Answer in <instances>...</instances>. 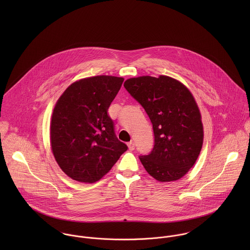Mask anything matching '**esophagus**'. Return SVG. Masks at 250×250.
Segmentation results:
<instances>
[{"instance_id": "1", "label": "esophagus", "mask_w": 250, "mask_h": 250, "mask_svg": "<svg viewBox=\"0 0 250 250\" xmlns=\"http://www.w3.org/2000/svg\"><path fill=\"white\" fill-rule=\"evenodd\" d=\"M128 147H129L130 150H134L135 149V143H134V142L128 143Z\"/></svg>"}]
</instances>
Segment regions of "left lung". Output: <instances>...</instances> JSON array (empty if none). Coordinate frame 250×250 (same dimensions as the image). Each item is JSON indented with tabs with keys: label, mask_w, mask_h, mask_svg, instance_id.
<instances>
[{
	"label": "left lung",
	"mask_w": 250,
	"mask_h": 250,
	"mask_svg": "<svg viewBox=\"0 0 250 250\" xmlns=\"http://www.w3.org/2000/svg\"><path fill=\"white\" fill-rule=\"evenodd\" d=\"M124 87L153 125L154 147L150 154L140 156L145 170L160 182L182 178L195 164L203 144L201 114L192 94L167 76L131 78Z\"/></svg>",
	"instance_id": "left-lung-1"
}]
</instances>
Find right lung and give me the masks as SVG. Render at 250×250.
I'll use <instances>...</instances> for the list:
<instances>
[{
	"mask_svg": "<svg viewBox=\"0 0 250 250\" xmlns=\"http://www.w3.org/2000/svg\"><path fill=\"white\" fill-rule=\"evenodd\" d=\"M123 81L106 75L82 79L58 100L51 120V146L58 165L73 180H100L128 149L117 139L107 113Z\"/></svg>",
	"mask_w": 250,
	"mask_h": 250,
	"instance_id": "right-lung-1",
	"label": "right lung"
}]
</instances>
